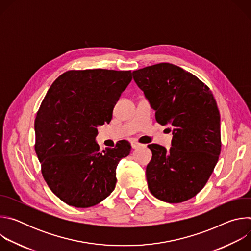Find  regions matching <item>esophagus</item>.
<instances>
[{"label":"esophagus","mask_w":251,"mask_h":251,"mask_svg":"<svg viewBox=\"0 0 251 251\" xmlns=\"http://www.w3.org/2000/svg\"><path fill=\"white\" fill-rule=\"evenodd\" d=\"M131 145H132V148H133V149H137V148L143 146V144H140V143H138V142H136V141H133Z\"/></svg>","instance_id":"obj_1"}]
</instances>
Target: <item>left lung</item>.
I'll return each instance as SVG.
<instances>
[{"mask_svg":"<svg viewBox=\"0 0 251 251\" xmlns=\"http://www.w3.org/2000/svg\"><path fill=\"white\" fill-rule=\"evenodd\" d=\"M133 77L156 110L157 122L173 127L170 151L148 145L152 151L146 168L148 188L169 203L188 201L202 190L219 161L222 138L217 101L207 85L172 63L135 70Z\"/></svg>","mask_w":251,"mask_h":251,"instance_id":"left-lung-1","label":"left lung"}]
</instances>
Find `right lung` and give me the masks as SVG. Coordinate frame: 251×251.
Instances as JSON below:
<instances>
[{"label": "right lung", "mask_w": 251, "mask_h": 251, "mask_svg": "<svg viewBox=\"0 0 251 251\" xmlns=\"http://www.w3.org/2000/svg\"><path fill=\"white\" fill-rule=\"evenodd\" d=\"M131 80V70H68L45 96L34 120V150L48 186L68 205L93 206L115 189L116 167L130 154V143L100 152L94 138Z\"/></svg>", "instance_id": "add662e5"}]
</instances>
